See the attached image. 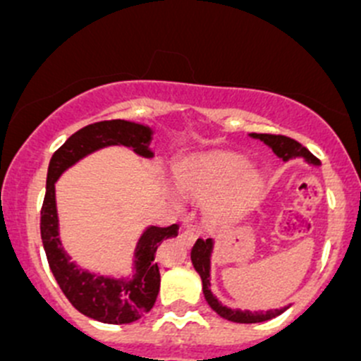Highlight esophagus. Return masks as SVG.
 I'll return each instance as SVG.
<instances>
[{"label": "esophagus", "mask_w": 361, "mask_h": 361, "mask_svg": "<svg viewBox=\"0 0 361 361\" xmlns=\"http://www.w3.org/2000/svg\"><path fill=\"white\" fill-rule=\"evenodd\" d=\"M181 239H183L187 245H192V243L195 241V232L192 231V228H187V231L181 232Z\"/></svg>", "instance_id": "esophagus-1"}]
</instances>
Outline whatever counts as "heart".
<instances>
[{
  "mask_svg": "<svg viewBox=\"0 0 361 361\" xmlns=\"http://www.w3.org/2000/svg\"><path fill=\"white\" fill-rule=\"evenodd\" d=\"M231 183V188L211 206V211L221 218L239 213L260 192V181L246 171V160L234 154H220L195 160L178 173L181 190L201 201L214 197Z\"/></svg>",
  "mask_w": 361,
  "mask_h": 361,
  "instance_id": "b5f03b06",
  "label": "heart"
}]
</instances>
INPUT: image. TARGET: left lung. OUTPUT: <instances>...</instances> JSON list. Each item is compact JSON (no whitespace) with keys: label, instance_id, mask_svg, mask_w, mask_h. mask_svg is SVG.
I'll use <instances>...</instances> for the list:
<instances>
[{"label":"left lung","instance_id":"obj_1","mask_svg":"<svg viewBox=\"0 0 361 361\" xmlns=\"http://www.w3.org/2000/svg\"><path fill=\"white\" fill-rule=\"evenodd\" d=\"M253 137H258V140L264 141L265 145L272 148L276 152L278 157H281L283 160H288L292 157H305L309 162L312 164H319V160L307 150V148L302 147L298 141L292 140V137L281 136V134H251ZM211 250H213V241L211 239H197L194 245V248L190 251V258L192 264H194L195 271L199 272L202 279V293L206 302L209 304V307L213 309L216 314H220L221 318L228 319V322H235V323H260V322H267V319L276 318V316L281 314L285 309H274V311H265V312H251V311H234V309H228L225 305H221L216 298L213 297L211 293L209 286V257H211Z\"/></svg>","mask_w":361,"mask_h":361}]
</instances>
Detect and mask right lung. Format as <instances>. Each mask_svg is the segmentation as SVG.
<instances>
[{"label": "right lung", "instance_id": "add662e5", "mask_svg": "<svg viewBox=\"0 0 361 361\" xmlns=\"http://www.w3.org/2000/svg\"><path fill=\"white\" fill-rule=\"evenodd\" d=\"M152 130L140 123L126 120H103L90 123L76 130L63 147L54 152L47 173L39 232L50 271L73 307L89 318L111 325L136 322L154 307L160 288L159 265L154 262L155 251L162 239L178 235V225L148 227L145 231L136 248V278L133 281H115L110 278L89 274L69 262V257L61 248L54 183L59 174L76 160L110 145H126L136 154L152 157V152L148 150Z\"/></svg>", "mask_w": 361, "mask_h": 361}]
</instances>
